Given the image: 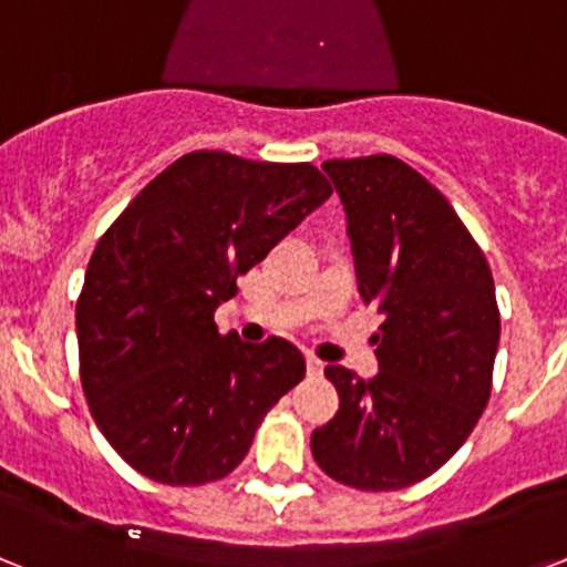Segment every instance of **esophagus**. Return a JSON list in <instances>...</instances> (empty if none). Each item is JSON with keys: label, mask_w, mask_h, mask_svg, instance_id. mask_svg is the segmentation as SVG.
I'll use <instances>...</instances> for the list:
<instances>
[{"label": "esophagus", "mask_w": 567, "mask_h": 567, "mask_svg": "<svg viewBox=\"0 0 567 567\" xmlns=\"http://www.w3.org/2000/svg\"><path fill=\"white\" fill-rule=\"evenodd\" d=\"M307 374L309 378H318V374H323V363H320L318 358H312V354L307 358Z\"/></svg>", "instance_id": "esophagus-1"}]
</instances>
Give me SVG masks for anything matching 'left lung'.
Wrapping results in <instances>:
<instances>
[{
	"label": "left lung",
	"mask_w": 567,
	"mask_h": 567,
	"mask_svg": "<svg viewBox=\"0 0 567 567\" xmlns=\"http://www.w3.org/2000/svg\"><path fill=\"white\" fill-rule=\"evenodd\" d=\"M323 173L346 209L360 298L383 323L374 378L327 365L340 409L315 429V463L360 491L409 488L457 452L488 403L494 278L445 195L400 158H334Z\"/></svg>",
	"instance_id": "left-lung-1"
}]
</instances>
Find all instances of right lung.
I'll use <instances>...</instances> for the list:
<instances>
[{
    "label": "right lung",
    "mask_w": 567,
    "mask_h": 567,
    "mask_svg": "<svg viewBox=\"0 0 567 567\" xmlns=\"http://www.w3.org/2000/svg\"><path fill=\"white\" fill-rule=\"evenodd\" d=\"M332 195L312 164L182 155L99 238L76 303L93 420L164 485L227 477L264 414L307 374L289 340L240 343L215 327L235 280Z\"/></svg>",
    "instance_id": "right-lung-1"
}]
</instances>
